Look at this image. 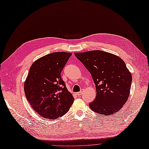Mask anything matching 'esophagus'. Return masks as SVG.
<instances>
[{"mask_svg": "<svg viewBox=\"0 0 149 149\" xmlns=\"http://www.w3.org/2000/svg\"><path fill=\"white\" fill-rule=\"evenodd\" d=\"M84 92V89H81V90H80V92H77V93L76 94H77V95L80 96V95H81L83 94Z\"/></svg>", "mask_w": 149, "mask_h": 149, "instance_id": "1", "label": "esophagus"}]
</instances>
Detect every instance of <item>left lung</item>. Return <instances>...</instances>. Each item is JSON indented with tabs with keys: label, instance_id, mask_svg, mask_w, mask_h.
Listing matches in <instances>:
<instances>
[{
	"label": "left lung",
	"instance_id": "obj_1",
	"mask_svg": "<svg viewBox=\"0 0 149 149\" xmlns=\"http://www.w3.org/2000/svg\"><path fill=\"white\" fill-rule=\"evenodd\" d=\"M76 56L92 75L97 96L89 104L94 112L102 115L117 113L130 93L132 75L119 57L102 51L75 52Z\"/></svg>",
	"mask_w": 149,
	"mask_h": 149
}]
</instances>
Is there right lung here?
<instances>
[{"label":"right lung","mask_w":149,"mask_h":149,"mask_svg":"<svg viewBox=\"0 0 149 149\" xmlns=\"http://www.w3.org/2000/svg\"><path fill=\"white\" fill-rule=\"evenodd\" d=\"M72 53L52 52L34 62L24 84L26 98L32 108L44 118L64 115L74 98L66 88L61 73Z\"/></svg>","instance_id":"add662e5"}]
</instances>
